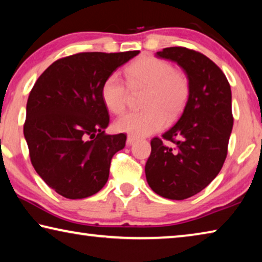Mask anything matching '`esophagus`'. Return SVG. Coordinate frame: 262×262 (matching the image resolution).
Here are the masks:
<instances>
[{
  "label": "esophagus",
  "mask_w": 262,
  "mask_h": 262,
  "mask_svg": "<svg viewBox=\"0 0 262 262\" xmlns=\"http://www.w3.org/2000/svg\"><path fill=\"white\" fill-rule=\"evenodd\" d=\"M136 140H137V137L134 136V135H128L127 136V143L128 144H133Z\"/></svg>",
  "instance_id": "esophagus-1"
}]
</instances>
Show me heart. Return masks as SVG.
<instances>
[{"mask_svg":"<svg viewBox=\"0 0 262 262\" xmlns=\"http://www.w3.org/2000/svg\"><path fill=\"white\" fill-rule=\"evenodd\" d=\"M132 89L145 88L142 106L144 110L121 115L115 122L118 130L134 136L154 134L174 120L187 104L190 86L183 72L170 62L154 56H141L125 69ZM100 96L104 105L114 114L126 107L128 89L118 74H111L101 84Z\"/></svg>","mask_w":262,"mask_h":262,"instance_id":"obj_1","label":"heart"}]
</instances>
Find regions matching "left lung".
I'll use <instances>...</instances> for the list:
<instances>
[{"mask_svg":"<svg viewBox=\"0 0 262 262\" xmlns=\"http://www.w3.org/2000/svg\"><path fill=\"white\" fill-rule=\"evenodd\" d=\"M156 56L174 61L185 70L190 92L179 120L150 142L145 177L155 193L185 200L206 188L227 158L233 126L231 89L219 66L200 52L167 47Z\"/></svg>","mask_w":262,"mask_h":262,"instance_id":"8db88e82","label":"left lung"}]
</instances>
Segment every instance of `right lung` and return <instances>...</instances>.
<instances>
[{
  "label": "right lung",
  "instance_id": "obj_1",
  "mask_svg": "<svg viewBox=\"0 0 262 262\" xmlns=\"http://www.w3.org/2000/svg\"><path fill=\"white\" fill-rule=\"evenodd\" d=\"M139 53L83 52L61 57L34 83L24 136L34 170L62 196H91L107 181L111 161L127 136L105 133L110 117L100 88Z\"/></svg>",
  "mask_w": 262,
  "mask_h": 262
}]
</instances>
